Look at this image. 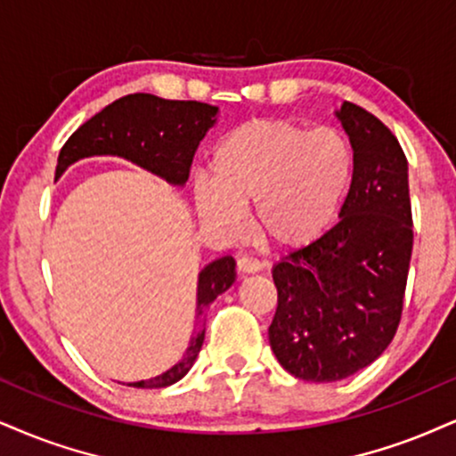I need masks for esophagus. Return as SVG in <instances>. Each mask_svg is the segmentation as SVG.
Segmentation results:
<instances>
[{
	"label": "esophagus",
	"instance_id": "esophagus-1",
	"mask_svg": "<svg viewBox=\"0 0 456 456\" xmlns=\"http://www.w3.org/2000/svg\"><path fill=\"white\" fill-rule=\"evenodd\" d=\"M237 268H239V273L251 274V273L260 271L262 264L257 262V260H254V257H249V256H240L239 260H237Z\"/></svg>",
	"mask_w": 456,
	"mask_h": 456
}]
</instances>
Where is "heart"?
Instances as JSON below:
<instances>
[{
  "label": "heart",
  "instance_id": "b5f03b06",
  "mask_svg": "<svg viewBox=\"0 0 456 456\" xmlns=\"http://www.w3.org/2000/svg\"><path fill=\"white\" fill-rule=\"evenodd\" d=\"M213 177H199V216L228 232L254 205L257 234L297 249L323 237L338 217L353 182V150L334 128L262 118L232 128L213 150Z\"/></svg>",
  "mask_w": 456,
  "mask_h": 456
}]
</instances>
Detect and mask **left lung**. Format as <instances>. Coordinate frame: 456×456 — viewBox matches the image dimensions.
<instances>
[{"mask_svg":"<svg viewBox=\"0 0 456 456\" xmlns=\"http://www.w3.org/2000/svg\"><path fill=\"white\" fill-rule=\"evenodd\" d=\"M336 116L353 145L340 222L273 268L271 348L308 383H336L383 355L402 319L414 240L408 160L395 134L351 101Z\"/></svg>","mask_w":456,"mask_h":456,"instance_id":"8db88e82","label":"left lung"}]
</instances>
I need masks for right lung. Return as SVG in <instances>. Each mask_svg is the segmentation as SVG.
<instances>
[{
    "label": "right lung",
    "mask_w": 456,
    "mask_h": 456,
    "mask_svg": "<svg viewBox=\"0 0 456 456\" xmlns=\"http://www.w3.org/2000/svg\"><path fill=\"white\" fill-rule=\"evenodd\" d=\"M216 114L217 108L200 101H171L148 93L126 94L94 114L67 139L59 151L54 179L63 175L71 162L86 156L111 154L148 168L156 175L165 177L168 183L183 185L190 177L194 151L216 122ZM232 283V257L224 256L207 264L199 274L196 319ZM202 340H205V328L199 325L182 362L156 379L139 380L128 387L160 389L182 380L199 357Z\"/></svg>",
    "instance_id": "obj_1"
}]
</instances>
